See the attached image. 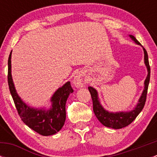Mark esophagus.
Segmentation results:
<instances>
[{"label": "esophagus", "mask_w": 157, "mask_h": 157, "mask_svg": "<svg viewBox=\"0 0 157 157\" xmlns=\"http://www.w3.org/2000/svg\"><path fill=\"white\" fill-rule=\"evenodd\" d=\"M73 83L77 88L83 87L85 86V84L86 83V80L84 77V76L83 75V74L79 73V74H77L74 77V80H73Z\"/></svg>", "instance_id": "1"}]
</instances>
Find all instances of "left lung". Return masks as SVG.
Returning <instances> with one entry per match:
<instances>
[{
    "label": "left lung",
    "mask_w": 157,
    "mask_h": 157,
    "mask_svg": "<svg viewBox=\"0 0 157 157\" xmlns=\"http://www.w3.org/2000/svg\"><path fill=\"white\" fill-rule=\"evenodd\" d=\"M129 36L137 45H141L134 36L129 35ZM142 48H143L144 53V64L147 69V76L145 79L144 88L142 92L141 96H140V99H138V102L135 105V107L133 109V110L129 111V112H109L101 105L97 90L92 86L88 87L89 91L91 94L92 99H93V112H94L98 120L105 127L113 128V129H120V128L126 127L137 118V115L140 114V112H141L144 106L145 102H146L147 89H148L149 82H150V67L149 65L148 55H147V51L143 46H142Z\"/></svg>",
    "instance_id": "8db88e82"
}]
</instances>
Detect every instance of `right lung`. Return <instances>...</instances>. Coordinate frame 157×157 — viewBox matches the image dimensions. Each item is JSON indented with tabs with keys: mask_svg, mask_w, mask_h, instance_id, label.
Here are the masks:
<instances>
[{
	"mask_svg": "<svg viewBox=\"0 0 157 157\" xmlns=\"http://www.w3.org/2000/svg\"><path fill=\"white\" fill-rule=\"evenodd\" d=\"M11 55L8 58V85L21 120L36 132L43 136L53 135L64 126L66 119L65 105L69 95L74 92L70 81L59 87L51 97V105L48 109L33 108L28 105L17 93L11 74Z\"/></svg>",
	"mask_w": 157,
	"mask_h": 157,
	"instance_id": "obj_1",
	"label": "right lung"
}]
</instances>
